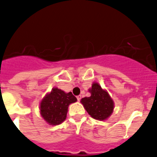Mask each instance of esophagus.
<instances>
[{"instance_id": "34e87169", "label": "esophagus", "mask_w": 157, "mask_h": 157, "mask_svg": "<svg viewBox=\"0 0 157 157\" xmlns=\"http://www.w3.org/2000/svg\"><path fill=\"white\" fill-rule=\"evenodd\" d=\"M77 100H78V101H80V99H81V96H80V95L77 96Z\"/></svg>"}]
</instances>
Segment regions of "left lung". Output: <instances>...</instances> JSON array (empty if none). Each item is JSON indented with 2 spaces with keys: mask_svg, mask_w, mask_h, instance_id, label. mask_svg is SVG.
<instances>
[{
  "mask_svg": "<svg viewBox=\"0 0 157 157\" xmlns=\"http://www.w3.org/2000/svg\"><path fill=\"white\" fill-rule=\"evenodd\" d=\"M90 97L82 98L80 102L91 117L97 121H105L112 114L114 109L113 100L106 90L99 83H93L89 89Z\"/></svg>",
  "mask_w": 157,
  "mask_h": 157,
  "instance_id": "left-lung-1",
  "label": "left lung"
}]
</instances>
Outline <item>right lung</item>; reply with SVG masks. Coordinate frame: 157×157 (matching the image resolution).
I'll return each mask as SVG.
<instances>
[{
  "mask_svg": "<svg viewBox=\"0 0 157 157\" xmlns=\"http://www.w3.org/2000/svg\"><path fill=\"white\" fill-rule=\"evenodd\" d=\"M77 100L71 92L65 93L57 87L53 88L40 101V115L50 125H59L66 120L69 105Z\"/></svg>",
  "mask_w": 157,
  "mask_h": 157,
  "instance_id": "add662e5",
  "label": "right lung"
}]
</instances>
